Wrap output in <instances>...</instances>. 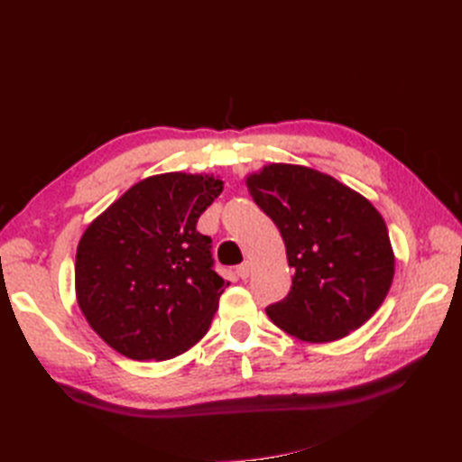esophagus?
Masks as SVG:
<instances>
[{
    "mask_svg": "<svg viewBox=\"0 0 462 462\" xmlns=\"http://www.w3.org/2000/svg\"><path fill=\"white\" fill-rule=\"evenodd\" d=\"M236 273H238V278H242V280H246L248 276H250V263L248 262H242L240 266L236 268Z\"/></svg>",
    "mask_w": 462,
    "mask_h": 462,
    "instance_id": "1",
    "label": "esophagus"
}]
</instances>
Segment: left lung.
I'll return each mask as SVG.
<instances>
[{
	"label": "left lung",
	"mask_w": 462,
	"mask_h": 462,
	"mask_svg": "<svg viewBox=\"0 0 462 462\" xmlns=\"http://www.w3.org/2000/svg\"><path fill=\"white\" fill-rule=\"evenodd\" d=\"M248 192L286 244V298L266 308L290 336L328 343L361 328L385 300L395 256L383 216L365 196L300 164H268Z\"/></svg>",
	"instance_id": "left-lung-1"
}]
</instances>
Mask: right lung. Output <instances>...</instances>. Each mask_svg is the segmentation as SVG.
Masks as SVG:
<instances>
[{
    "label": "right lung",
    "instance_id": "add662e5",
    "mask_svg": "<svg viewBox=\"0 0 462 462\" xmlns=\"http://www.w3.org/2000/svg\"><path fill=\"white\" fill-rule=\"evenodd\" d=\"M222 189L212 174L149 176L87 226L77 303L121 356L172 359L206 336L228 282L214 272L212 240L196 222Z\"/></svg>",
    "mask_w": 462,
    "mask_h": 462
}]
</instances>
